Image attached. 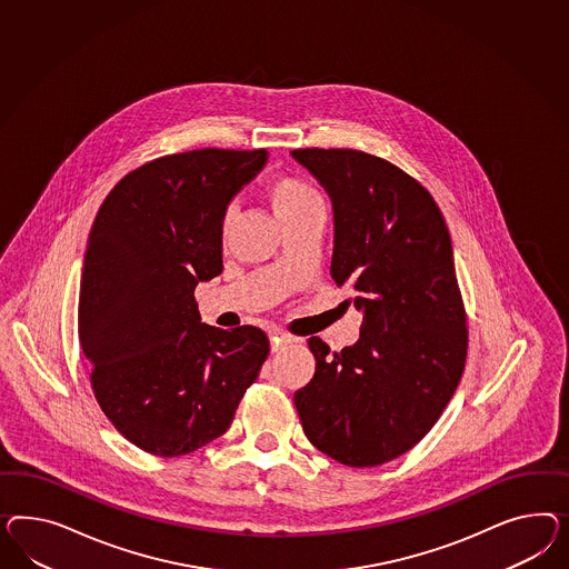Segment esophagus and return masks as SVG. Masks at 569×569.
I'll list each match as a JSON object with an SVG mask.
<instances>
[{
  "mask_svg": "<svg viewBox=\"0 0 569 569\" xmlns=\"http://www.w3.org/2000/svg\"><path fill=\"white\" fill-rule=\"evenodd\" d=\"M296 341H298V338H293L292 333H288V331H281V329H273L271 331V350L273 352L290 346V343H296Z\"/></svg>",
  "mask_w": 569,
  "mask_h": 569,
  "instance_id": "34e87169",
  "label": "esophagus"
}]
</instances>
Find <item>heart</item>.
Instances as JSON below:
<instances>
[{
    "mask_svg": "<svg viewBox=\"0 0 569 569\" xmlns=\"http://www.w3.org/2000/svg\"><path fill=\"white\" fill-rule=\"evenodd\" d=\"M267 197L271 200L277 217L286 223L293 217L305 216L312 209L323 207V197L317 192V188L308 184L305 178L283 173L276 176L267 184ZM231 219H233V207H228L221 217V236L228 238L230 233Z\"/></svg>",
    "mask_w": 569,
    "mask_h": 569,
    "instance_id": "heart-1",
    "label": "heart"
}]
</instances>
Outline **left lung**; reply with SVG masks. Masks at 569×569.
<instances>
[{"label":"left lung","instance_id":"left-lung-1","mask_svg":"<svg viewBox=\"0 0 569 569\" xmlns=\"http://www.w3.org/2000/svg\"><path fill=\"white\" fill-rule=\"evenodd\" d=\"M292 157L333 202L331 279L362 312L360 339L331 352L293 393L308 441L350 468L396 460L422 441L460 383L468 325L451 238L429 190L387 159L353 149Z\"/></svg>","mask_w":569,"mask_h":569}]
</instances>
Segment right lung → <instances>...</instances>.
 Here are the masks:
<instances>
[{"instance_id": "add662e5", "label": "right lung", "mask_w": 569, "mask_h": 569, "mask_svg": "<svg viewBox=\"0 0 569 569\" xmlns=\"http://www.w3.org/2000/svg\"><path fill=\"white\" fill-rule=\"evenodd\" d=\"M267 151L197 149L126 173L92 221L78 338L92 393L130 443L192 453L230 429L269 356L267 333L200 323L194 288L221 273V217Z\"/></svg>"}]
</instances>
